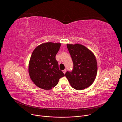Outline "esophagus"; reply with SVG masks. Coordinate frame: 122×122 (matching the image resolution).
<instances>
[{
    "instance_id": "34e87169",
    "label": "esophagus",
    "mask_w": 122,
    "mask_h": 122,
    "mask_svg": "<svg viewBox=\"0 0 122 122\" xmlns=\"http://www.w3.org/2000/svg\"><path fill=\"white\" fill-rule=\"evenodd\" d=\"M63 73H64V74H65L66 72V69H64V70H63Z\"/></svg>"
}]
</instances>
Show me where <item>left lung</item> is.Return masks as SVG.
I'll list each match as a JSON object with an SVG mask.
<instances>
[{
    "label": "left lung",
    "mask_w": 122,
    "mask_h": 122,
    "mask_svg": "<svg viewBox=\"0 0 122 122\" xmlns=\"http://www.w3.org/2000/svg\"><path fill=\"white\" fill-rule=\"evenodd\" d=\"M66 46L74 66L71 72H66V77L74 89L81 90L88 88L94 82L97 74L95 56L82 44H67Z\"/></svg>",
    "instance_id": "1"
}]
</instances>
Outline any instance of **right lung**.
Returning a JSON list of instances; mask_svg holds the SVG:
<instances>
[{
	"mask_svg": "<svg viewBox=\"0 0 122 122\" xmlns=\"http://www.w3.org/2000/svg\"><path fill=\"white\" fill-rule=\"evenodd\" d=\"M60 43L45 42L35 49L28 65V72L32 81L38 87L50 90L57 84L59 80L65 76L59 70L56 56L61 46Z\"/></svg>",
	"mask_w": 122,
	"mask_h": 122,
	"instance_id": "add662e5",
	"label": "right lung"
}]
</instances>
